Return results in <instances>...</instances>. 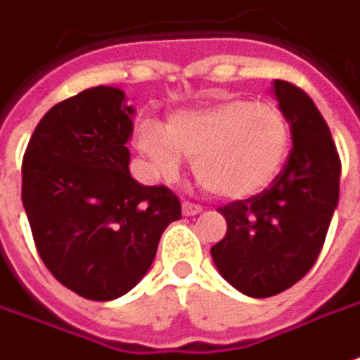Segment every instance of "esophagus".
I'll use <instances>...</instances> for the list:
<instances>
[{
  "label": "esophagus",
  "instance_id": "obj_1",
  "mask_svg": "<svg viewBox=\"0 0 360 360\" xmlns=\"http://www.w3.org/2000/svg\"><path fill=\"white\" fill-rule=\"evenodd\" d=\"M200 212H202V206H198V204L182 202V214L184 216H194V214H200Z\"/></svg>",
  "mask_w": 360,
  "mask_h": 360
}]
</instances>
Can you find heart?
Returning a JSON list of instances; mask_svg holds the SVG:
<instances>
[{"mask_svg": "<svg viewBox=\"0 0 360 360\" xmlns=\"http://www.w3.org/2000/svg\"><path fill=\"white\" fill-rule=\"evenodd\" d=\"M136 150L154 180H172L182 156L192 158L200 184L220 198H250L281 174L290 150V126L274 104L220 98L202 108L174 112L160 126L140 122Z\"/></svg>", "mask_w": 360, "mask_h": 360, "instance_id": "b5f03b06", "label": "heart"}]
</instances>
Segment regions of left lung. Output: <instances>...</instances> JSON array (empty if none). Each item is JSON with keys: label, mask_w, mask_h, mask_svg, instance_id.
<instances>
[{"label": "left lung", "mask_w": 360, "mask_h": 360, "mask_svg": "<svg viewBox=\"0 0 360 360\" xmlns=\"http://www.w3.org/2000/svg\"><path fill=\"white\" fill-rule=\"evenodd\" d=\"M272 94L292 150L264 192L218 208L229 229L210 248L220 276L252 298L274 297L312 269L339 204L340 160L319 108L283 79H274Z\"/></svg>", "instance_id": "obj_1"}]
</instances>
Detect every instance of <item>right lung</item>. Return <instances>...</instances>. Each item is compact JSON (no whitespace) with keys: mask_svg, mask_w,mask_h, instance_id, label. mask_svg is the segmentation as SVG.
<instances>
[{"mask_svg":"<svg viewBox=\"0 0 360 360\" xmlns=\"http://www.w3.org/2000/svg\"><path fill=\"white\" fill-rule=\"evenodd\" d=\"M134 105L116 86L56 104L27 144L21 200L48 270L88 300H114L144 278L180 200L131 178Z\"/></svg>","mask_w":360,"mask_h":360,"instance_id":"add662e5","label":"right lung"}]
</instances>
